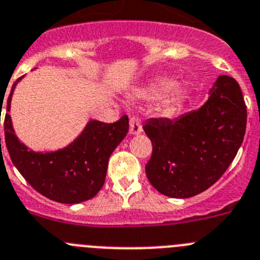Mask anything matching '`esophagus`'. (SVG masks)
I'll use <instances>...</instances> for the list:
<instances>
[{"instance_id":"1","label":"esophagus","mask_w":260,"mask_h":260,"mask_svg":"<svg viewBox=\"0 0 260 260\" xmlns=\"http://www.w3.org/2000/svg\"><path fill=\"white\" fill-rule=\"evenodd\" d=\"M142 121L139 117H132L130 118V134L138 135L142 133Z\"/></svg>"}]
</instances>
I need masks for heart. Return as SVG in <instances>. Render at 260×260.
<instances>
[{"mask_svg":"<svg viewBox=\"0 0 260 260\" xmlns=\"http://www.w3.org/2000/svg\"><path fill=\"white\" fill-rule=\"evenodd\" d=\"M173 86V81L169 80V78H162V80H158L156 81V82L152 83V85H149L143 94L149 98H158L161 96V95L165 94V92H168ZM180 98H182V92L180 91H177L175 94H173V96H171L170 101H169V109L174 108V106L179 102Z\"/></svg>","mask_w":260,"mask_h":260,"instance_id":"1","label":"heart"}]
</instances>
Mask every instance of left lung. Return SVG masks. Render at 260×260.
<instances>
[{"label": "left lung", "instance_id": "left-lung-1", "mask_svg": "<svg viewBox=\"0 0 260 260\" xmlns=\"http://www.w3.org/2000/svg\"><path fill=\"white\" fill-rule=\"evenodd\" d=\"M246 106L235 78L220 76L208 102L180 117L149 118V183L173 199L196 196L218 182L237 154L246 130Z\"/></svg>", "mask_w": 260, "mask_h": 260}]
</instances>
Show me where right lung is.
<instances>
[{"label":"right lung","mask_w":260,"mask_h":260,"mask_svg":"<svg viewBox=\"0 0 260 260\" xmlns=\"http://www.w3.org/2000/svg\"><path fill=\"white\" fill-rule=\"evenodd\" d=\"M20 78L11 87L4 122L5 142L11 161L38 193L52 201L78 204L92 199L104 184L109 156L127 134L128 117L125 114L113 123L90 121L80 137L60 151H28L14 134L9 114L11 96Z\"/></svg>","instance_id":"right-lung-1"}]
</instances>
